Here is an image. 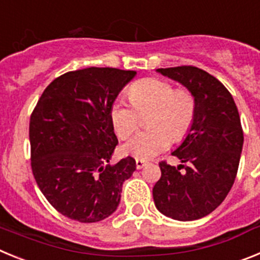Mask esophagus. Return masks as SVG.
I'll use <instances>...</instances> for the list:
<instances>
[{
	"label": "esophagus",
	"mask_w": 260,
	"mask_h": 260,
	"mask_svg": "<svg viewBox=\"0 0 260 260\" xmlns=\"http://www.w3.org/2000/svg\"><path fill=\"white\" fill-rule=\"evenodd\" d=\"M146 164H147V162L144 161V160H141V158H137V160H135V165H137V169H142V168H143Z\"/></svg>",
	"instance_id": "esophagus-1"
}]
</instances>
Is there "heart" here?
Wrapping results in <instances>:
<instances>
[{
    "label": "heart",
    "mask_w": 260,
    "mask_h": 260,
    "mask_svg": "<svg viewBox=\"0 0 260 260\" xmlns=\"http://www.w3.org/2000/svg\"><path fill=\"white\" fill-rule=\"evenodd\" d=\"M132 105L116 100L110 108V121L114 133L126 139L139 126V114L151 112L147 126L123 144V153L141 160H150L171 146L172 139L182 141L189 134L197 113V102L187 88H176L160 78H144L128 88Z\"/></svg>",
    "instance_id": "b5f03b06"
}]
</instances>
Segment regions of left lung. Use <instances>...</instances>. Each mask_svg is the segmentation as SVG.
Here are the masks:
<instances>
[{
    "instance_id": "1",
    "label": "left lung",
    "mask_w": 260,
    "mask_h": 260,
    "mask_svg": "<svg viewBox=\"0 0 260 260\" xmlns=\"http://www.w3.org/2000/svg\"><path fill=\"white\" fill-rule=\"evenodd\" d=\"M157 71L191 91L197 113L183 143L172 152L183 164H158L161 177L153 186V202L168 217L198 220L219 207L236 180L243 144L240 114L231 92L207 71L195 66Z\"/></svg>"
}]
</instances>
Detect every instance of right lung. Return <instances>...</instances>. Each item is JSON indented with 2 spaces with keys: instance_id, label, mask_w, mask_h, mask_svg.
Here are the masks:
<instances>
[{
  "instance_id": "1",
  "label": "right lung",
  "mask_w": 260,
  "mask_h": 260,
  "mask_svg": "<svg viewBox=\"0 0 260 260\" xmlns=\"http://www.w3.org/2000/svg\"><path fill=\"white\" fill-rule=\"evenodd\" d=\"M135 74L114 68L69 71L44 89L32 112V173L47 201L69 219L96 222L118 207L135 160L108 164L118 144L110 108Z\"/></svg>"
}]
</instances>
